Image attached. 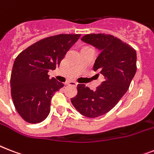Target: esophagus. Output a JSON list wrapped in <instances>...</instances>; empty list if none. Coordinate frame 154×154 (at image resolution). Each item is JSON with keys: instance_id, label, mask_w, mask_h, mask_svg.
Here are the masks:
<instances>
[{"instance_id": "obj_1", "label": "esophagus", "mask_w": 154, "mask_h": 154, "mask_svg": "<svg viewBox=\"0 0 154 154\" xmlns=\"http://www.w3.org/2000/svg\"><path fill=\"white\" fill-rule=\"evenodd\" d=\"M67 85H72V86L75 87L77 85V83L76 82H73V81H70V82H68Z\"/></svg>"}]
</instances>
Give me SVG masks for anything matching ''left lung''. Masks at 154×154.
I'll return each mask as SVG.
<instances>
[{
  "instance_id": "1",
  "label": "left lung",
  "mask_w": 154,
  "mask_h": 154,
  "mask_svg": "<svg viewBox=\"0 0 154 154\" xmlns=\"http://www.w3.org/2000/svg\"><path fill=\"white\" fill-rule=\"evenodd\" d=\"M82 41L101 50L94 70L100 71L105 81L95 91L78 84L77 96L71 102L81 114L94 118L110 111L127 92L137 71V53L129 44L110 34H86Z\"/></svg>"
}]
</instances>
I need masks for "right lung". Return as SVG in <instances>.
<instances>
[{"label":"right lung","instance_id":"add662e5","mask_svg":"<svg viewBox=\"0 0 154 154\" xmlns=\"http://www.w3.org/2000/svg\"><path fill=\"white\" fill-rule=\"evenodd\" d=\"M81 34H58L40 40L16 57L11 73V96L26 122L37 124L49 114L52 97L64 84L49 78Z\"/></svg>","mask_w":154,"mask_h":154}]
</instances>
